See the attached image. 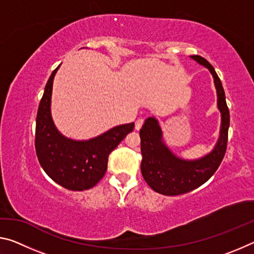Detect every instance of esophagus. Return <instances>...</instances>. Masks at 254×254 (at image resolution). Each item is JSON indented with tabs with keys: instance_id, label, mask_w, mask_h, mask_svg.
<instances>
[{
	"instance_id": "1",
	"label": "esophagus",
	"mask_w": 254,
	"mask_h": 254,
	"mask_svg": "<svg viewBox=\"0 0 254 254\" xmlns=\"http://www.w3.org/2000/svg\"><path fill=\"white\" fill-rule=\"evenodd\" d=\"M143 122H144L143 119H137L135 121V130H140L141 127H142Z\"/></svg>"
}]
</instances>
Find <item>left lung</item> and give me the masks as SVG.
Listing matches in <instances>:
<instances>
[{
	"instance_id": "left-lung-1",
	"label": "left lung",
	"mask_w": 254,
	"mask_h": 254,
	"mask_svg": "<svg viewBox=\"0 0 254 254\" xmlns=\"http://www.w3.org/2000/svg\"><path fill=\"white\" fill-rule=\"evenodd\" d=\"M190 57L205 66L213 75L217 93V107L222 117L220 137L212 152L195 160H185L175 156L163 142L162 131L157 120L153 117L145 120L140 130L142 153L141 173L150 188L167 196L185 194L207 182L220 167L227 147L230 112L221 79L214 67L205 58L197 55Z\"/></svg>"
}]
</instances>
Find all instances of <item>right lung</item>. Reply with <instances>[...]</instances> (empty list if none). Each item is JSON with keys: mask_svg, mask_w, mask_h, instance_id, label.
I'll list each match as a JSON object with an SVG mask.
<instances>
[{"mask_svg": "<svg viewBox=\"0 0 254 254\" xmlns=\"http://www.w3.org/2000/svg\"><path fill=\"white\" fill-rule=\"evenodd\" d=\"M47 81L36 120V152L46 174L64 188L80 191L95 186L104 177L110 153L133 131L134 123L122 124L86 141L64 136L55 127L50 104L54 77Z\"/></svg>", "mask_w": 254, "mask_h": 254, "instance_id": "1", "label": "right lung"}]
</instances>
